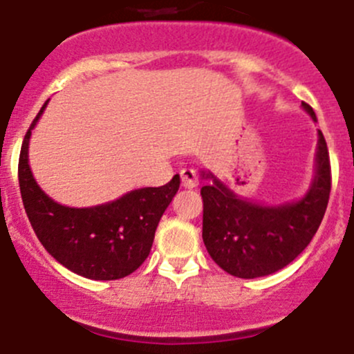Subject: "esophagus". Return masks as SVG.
Returning a JSON list of instances; mask_svg holds the SVG:
<instances>
[{
	"label": "esophagus",
	"mask_w": 354,
	"mask_h": 354,
	"mask_svg": "<svg viewBox=\"0 0 354 354\" xmlns=\"http://www.w3.org/2000/svg\"><path fill=\"white\" fill-rule=\"evenodd\" d=\"M181 185L187 188H196L199 185V178H197L196 171L190 169V167H185L181 171Z\"/></svg>",
	"instance_id": "34e87169"
}]
</instances>
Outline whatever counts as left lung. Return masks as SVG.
<instances>
[{"label": "left lung", "instance_id": "obj_1", "mask_svg": "<svg viewBox=\"0 0 354 354\" xmlns=\"http://www.w3.org/2000/svg\"><path fill=\"white\" fill-rule=\"evenodd\" d=\"M304 110L316 122L313 108ZM213 185L201 188L203 239L211 259L225 272L243 279L267 276L297 259L315 237L328 204L332 169L326 141L318 131L316 176L306 196L281 206L241 199L211 173Z\"/></svg>", "mask_w": 354, "mask_h": 354}]
</instances>
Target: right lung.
I'll list each match as a JSON object with an SVG mask.
<instances>
[{
    "instance_id": "right-lung-1",
    "label": "right lung",
    "mask_w": 354,
    "mask_h": 354,
    "mask_svg": "<svg viewBox=\"0 0 354 354\" xmlns=\"http://www.w3.org/2000/svg\"><path fill=\"white\" fill-rule=\"evenodd\" d=\"M47 102L26 132L19 157V187L32 230L43 248L71 272L97 281L129 276L150 255L155 230L180 188V176L174 174L162 187L132 190L101 206L55 203L38 187L28 158L31 131Z\"/></svg>"
}]
</instances>
